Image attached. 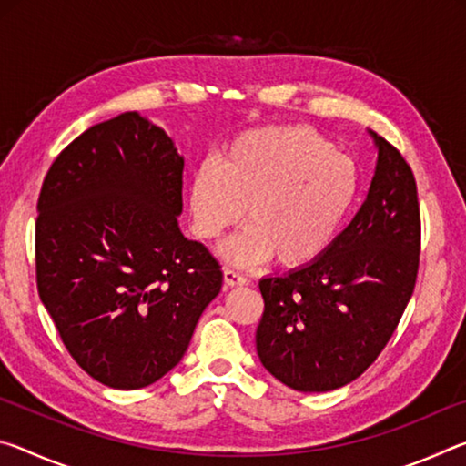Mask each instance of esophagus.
I'll return each instance as SVG.
<instances>
[{"instance_id":"1","label":"esophagus","mask_w":466,"mask_h":466,"mask_svg":"<svg viewBox=\"0 0 466 466\" xmlns=\"http://www.w3.org/2000/svg\"><path fill=\"white\" fill-rule=\"evenodd\" d=\"M224 283H226V288L244 286V283H247V278H244V275L236 269H232V267H224Z\"/></svg>"}]
</instances>
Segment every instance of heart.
<instances>
[{
	"label": "heart",
	"instance_id": "heart-1",
	"mask_svg": "<svg viewBox=\"0 0 466 466\" xmlns=\"http://www.w3.org/2000/svg\"><path fill=\"white\" fill-rule=\"evenodd\" d=\"M358 167L309 125L244 131L219 162L205 160L188 188L195 234L218 240L248 216L226 257L255 265L275 257L289 269L320 258L356 203Z\"/></svg>",
	"mask_w": 466,
	"mask_h": 466
}]
</instances>
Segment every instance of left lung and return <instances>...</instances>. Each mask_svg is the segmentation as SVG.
<instances>
[{"label": "left lung", "instance_id": "left-lung-1", "mask_svg": "<svg viewBox=\"0 0 466 466\" xmlns=\"http://www.w3.org/2000/svg\"><path fill=\"white\" fill-rule=\"evenodd\" d=\"M376 175L364 205L317 261L258 281L261 364L289 389L327 392L380 356L415 289L421 252L413 170L372 133Z\"/></svg>", "mask_w": 466, "mask_h": 466}]
</instances>
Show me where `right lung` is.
Returning <instances> with one entry per match:
<instances>
[{
    "mask_svg": "<svg viewBox=\"0 0 466 466\" xmlns=\"http://www.w3.org/2000/svg\"><path fill=\"white\" fill-rule=\"evenodd\" d=\"M185 160L144 116L123 113L55 157L38 195L36 288L77 366L136 390L170 372L222 265L178 230Z\"/></svg>",
    "mask_w": 466,
    "mask_h": 466,
    "instance_id": "1",
    "label": "right lung"
}]
</instances>
